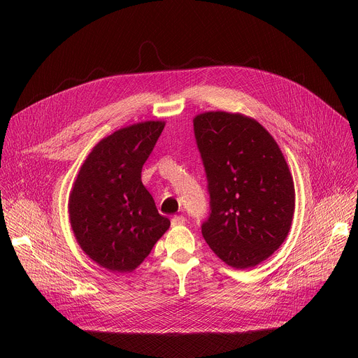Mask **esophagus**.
<instances>
[{
    "label": "esophagus",
    "instance_id": "esophagus-1",
    "mask_svg": "<svg viewBox=\"0 0 358 358\" xmlns=\"http://www.w3.org/2000/svg\"><path fill=\"white\" fill-rule=\"evenodd\" d=\"M185 224V218L182 215H174L171 218V225L177 227V225H184Z\"/></svg>",
    "mask_w": 358,
    "mask_h": 358
}]
</instances>
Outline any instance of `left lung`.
<instances>
[{
  "label": "left lung",
  "instance_id": "8db88e82",
  "mask_svg": "<svg viewBox=\"0 0 358 358\" xmlns=\"http://www.w3.org/2000/svg\"><path fill=\"white\" fill-rule=\"evenodd\" d=\"M194 136L210 194L202 236L229 266H257L292 225L294 185L282 151L257 120L227 112L198 115Z\"/></svg>",
  "mask_w": 358,
  "mask_h": 358
}]
</instances>
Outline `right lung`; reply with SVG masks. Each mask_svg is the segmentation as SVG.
<instances>
[{"label":"right lung","instance_id":"right-lung-1","mask_svg":"<svg viewBox=\"0 0 358 358\" xmlns=\"http://www.w3.org/2000/svg\"><path fill=\"white\" fill-rule=\"evenodd\" d=\"M163 122L137 123L101 140L83 163L69 198L73 234L89 258L131 272L170 227L141 182V169Z\"/></svg>","mask_w":358,"mask_h":358}]
</instances>
